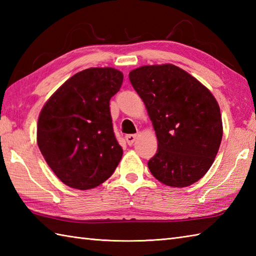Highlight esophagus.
<instances>
[{
    "label": "esophagus",
    "instance_id": "1",
    "mask_svg": "<svg viewBox=\"0 0 256 256\" xmlns=\"http://www.w3.org/2000/svg\"><path fill=\"white\" fill-rule=\"evenodd\" d=\"M136 138H138L136 134H128V135H126V136H125V140H126V143L128 145H132L135 142Z\"/></svg>",
    "mask_w": 256,
    "mask_h": 256
}]
</instances>
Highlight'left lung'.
Instances as JSON below:
<instances>
[{
	"instance_id": "8db88e82",
	"label": "left lung",
	"mask_w": 256,
	"mask_h": 256,
	"mask_svg": "<svg viewBox=\"0 0 256 256\" xmlns=\"http://www.w3.org/2000/svg\"><path fill=\"white\" fill-rule=\"evenodd\" d=\"M128 77L157 138V153L148 162L152 175L177 188L198 182L214 164L224 134L216 98L172 64L142 66Z\"/></svg>"
}]
</instances>
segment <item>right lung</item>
I'll list each match as a JSON object with an SVG mask.
<instances>
[{
    "label": "right lung",
    "mask_w": 256,
    "mask_h": 256,
    "mask_svg": "<svg viewBox=\"0 0 256 256\" xmlns=\"http://www.w3.org/2000/svg\"><path fill=\"white\" fill-rule=\"evenodd\" d=\"M122 82L123 74L116 68L84 69L59 86L42 106L38 148L67 186L98 187L121 160L123 150L113 133L110 99Z\"/></svg>",
    "instance_id": "add662e5"
}]
</instances>
